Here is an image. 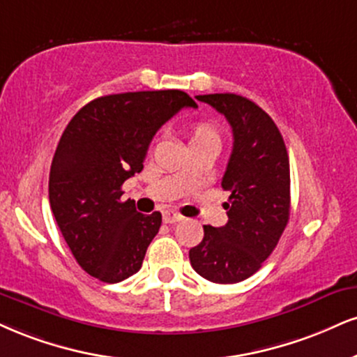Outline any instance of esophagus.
Returning a JSON list of instances; mask_svg holds the SVG:
<instances>
[{
    "mask_svg": "<svg viewBox=\"0 0 357 357\" xmlns=\"http://www.w3.org/2000/svg\"><path fill=\"white\" fill-rule=\"evenodd\" d=\"M181 220H183L181 214L176 213V211H171V209H167V211L162 213V221L167 222V225H173V222H178Z\"/></svg>",
    "mask_w": 357,
    "mask_h": 357,
    "instance_id": "34e87169",
    "label": "esophagus"
}]
</instances>
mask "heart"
<instances>
[{
  "label": "heart",
  "instance_id": "obj_1",
  "mask_svg": "<svg viewBox=\"0 0 357 357\" xmlns=\"http://www.w3.org/2000/svg\"><path fill=\"white\" fill-rule=\"evenodd\" d=\"M208 137H218L216 131L209 123H197L195 124L191 132V141H199V139H208Z\"/></svg>",
  "mask_w": 357,
  "mask_h": 357
}]
</instances>
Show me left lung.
<instances>
[{"label":"left lung","instance_id":"left-lung-1","mask_svg":"<svg viewBox=\"0 0 357 357\" xmlns=\"http://www.w3.org/2000/svg\"><path fill=\"white\" fill-rule=\"evenodd\" d=\"M233 130V153L222 176L229 191L227 222L204 226V238L190 249L192 269L218 284H234L259 271L289 221V156L271 116L233 93L199 94Z\"/></svg>","mask_w":357,"mask_h":357}]
</instances>
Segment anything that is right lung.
<instances>
[{
    "label": "right lung",
    "instance_id": "right-lung-1",
    "mask_svg": "<svg viewBox=\"0 0 357 357\" xmlns=\"http://www.w3.org/2000/svg\"><path fill=\"white\" fill-rule=\"evenodd\" d=\"M183 108L179 89L108 94L73 116L50 171V204L64 241L86 273L119 282L141 269L161 213L141 214L123 201V183L143 171L149 143Z\"/></svg>",
    "mask_w": 357,
    "mask_h": 357
}]
</instances>
